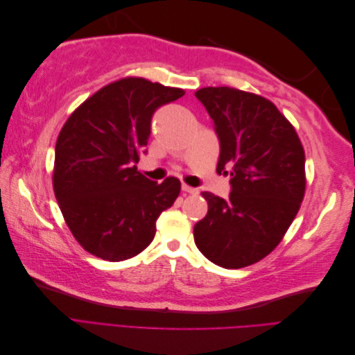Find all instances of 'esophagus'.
Listing matches in <instances>:
<instances>
[{
    "label": "esophagus",
    "instance_id": "obj_1",
    "mask_svg": "<svg viewBox=\"0 0 355 355\" xmlns=\"http://www.w3.org/2000/svg\"><path fill=\"white\" fill-rule=\"evenodd\" d=\"M182 191L185 192V194H197L198 189L197 188H192V187H188V185H182Z\"/></svg>",
    "mask_w": 355,
    "mask_h": 355
}]
</instances>
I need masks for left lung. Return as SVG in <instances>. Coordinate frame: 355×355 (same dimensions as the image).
Instances as JSON below:
<instances>
[{
  "mask_svg": "<svg viewBox=\"0 0 355 355\" xmlns=\"http://www.w3.org/2000/svg\"><path fill=\"white\" fill-rule=\"evenodd\" d=\"M213 120L218 173L231 168L230 198L201 192L206 218L196 223L198 250L222 268L263 259L284 237L305 194V153L286 116L268 99L232 87L196 92Z\"/></svg>",
  "mask_w": 355,
  "mask_h": 355,
  "instance_id": "obj_1",
  "label": "left lung"
}]
</instances>
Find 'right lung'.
<instances>
[{"label":"right lung","instance_id":"obj_1","mask_svg":"<svg viewBox=\"0 0 355 355\" xmlns=\"http://www.w3.org/2000/svg\"><path fill=\"white\" fill-rule=\"evenodd\" d=\"M185 92L145 78L105 85L75 110L59 133L53 188L63 218L85 250L110 262L130 259L155 235L180 182L161 184L139 173L159 106Z\"/></svg>","mask_w":355,"mask_h":355}]
</instances>
